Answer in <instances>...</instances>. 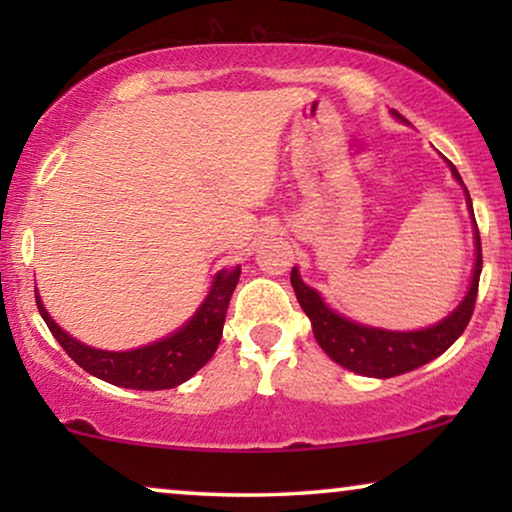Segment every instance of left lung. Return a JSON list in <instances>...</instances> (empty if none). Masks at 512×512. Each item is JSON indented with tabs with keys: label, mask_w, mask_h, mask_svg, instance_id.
Masks as SVG:
<instances>
[{
	"label": "left lung",
	"mask_w": 512,
	"mask_h": 512,
	"mask_svg": "<svg viewBox=\"0 0 512 512\" xmlns=\"http://www.w3.org/2000/svg\"><path fill=\"white\" fill-rule=\"evenodd\" d=\"M396 114V111H394ZM401 118V114H396ZM452 167L454 179L464 186L457 167ZM468 209L473 212V202L468 198ZM475 244H478V258H475L473 282L468 289L466 298L454 310L450 317L440 321V324L424 328V331L412 333H394V331H380V328H368L361 324H354L333 310H328L319 293L303 284L298 277V270H291V286L296 291V298L300 307H303L307 317L312 321L314 338L321 345V349L331 356L335 363L345 366L354 373L366 377H396L415 370L431 359H436L452 345L454 340L464 333V328L471 321V314L475 310V298H478V284L482 272V247H480V233L475 230Z\"/></svg>",
	"instance_id": "left-lung-1"
}]
</instances>
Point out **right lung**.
Segmentation results:
<instances>
[{"label": "right lung", "instance_id": "add662e5", "mask_svg": "<svg viewBox=\"0 0 512 512\" xmlns=\"http://www.w3.org/2000/svg\"><path fill=\"white\" fill-rule=\"evenodd\" d=\"M237 279H240V265L219 272L207 300L181 331L149 347L132 349V352H102V349L81 345L79 340L69 338L62 328L55 326L37 293L34 298H37L39 314L44 317L48 331L83 370L116 387L156 391L186 382L212 359L221 342L223 321H226Z\"/></svg>", "mask_w": 512, "mask_h": 512}]
</instances>
